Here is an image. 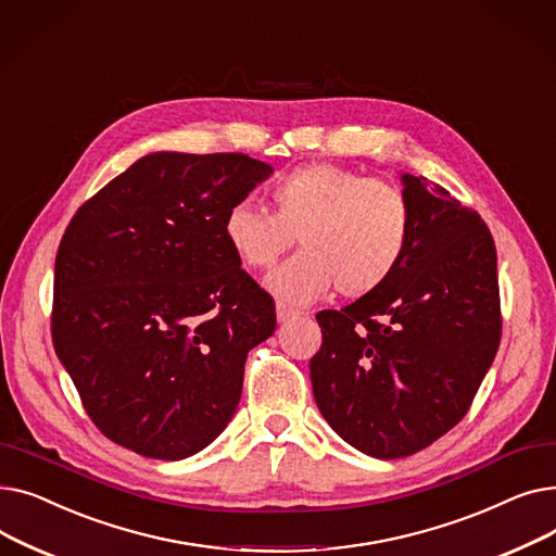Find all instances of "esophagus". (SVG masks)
Returning <instances> with one entry per match:
<instances>
[{"label":"esophagus","mask_w":556,"mask_h":556,"mask_svg":"<svg viewBox=\"0 0 556 556\" xmlns=\"http://www.w3.org/2000/svg\"><path fill=\"white\" fill-rule=\"evenodd\" d=\"M298 315H302V313L295 311L293 306H288L286 302H277V319H279L281 325H283V323H290V319L298 317Z\"/></svg>","instance_id":"34e87169"}]
</instances>
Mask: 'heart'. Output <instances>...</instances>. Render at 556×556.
<instances>
[{"label":"heart","mask_w":556,"mask_h":556,"mask_svg":"<svg viewBox=\"0 0 556 556\" xmlns=\"http://www.w3.org/2000/svg\"><path fill=\"white\" fill-rule=\"evenodd\" d=\"M275 214L231 204L223 239L243 268H268L300 239V250L266 277L273 295L311 304L333 286L344 298L376 293L401 266L413 239V204L383 178L336 164H306L270 189Z\"/></svg>","instance_id":"1"}]
</instances>
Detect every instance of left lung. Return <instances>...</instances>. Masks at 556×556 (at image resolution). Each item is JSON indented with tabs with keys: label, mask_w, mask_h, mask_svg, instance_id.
Segmentation results:
<instances>
[{
	"label": "left lung",
	"mask_w": 556,
	"mask_h": 556,
	"mask_svg": "<svg viewBox=\"0 0 556 556\" xmlns=\"http://www.w3.org/2000/svg\"><path fill=\"white\" fill-rule=\"evenodd\" d=\"M413 239L396 273L340 311H319L317 410L356 451L399 459L464 415L501 342L498 256L482 218L424 175L401 173Z\"/></svg>",
	"instance_id": "left-lung-1"
}]
</instances>
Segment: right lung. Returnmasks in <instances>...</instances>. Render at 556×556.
I'll return each instance as SVG.
<instances>
[{
	"label": "right lung",
	"instance_id": "1",
	"mask_svg": "<svg viewBox=\"0 0 556 556\" xmlns=\"http://www.w3.org/2000/svg\"><path fill=\"white\" fill-rule=\"evenodd\" d=\"M273 166L160 151L72 218L55 254L51 336L87 415L114 444L185 459L237 413L275 302L223 239L231 204Z\"/></svg>",
	"mask_w": 556,
	"mask_h": 556
}]
</instances>
